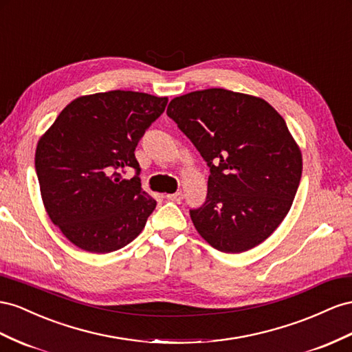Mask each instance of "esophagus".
I'll use <instances>...</instances> for the list:
<instances>
[{"instance_id":"obj_1","label":"esophagus","mask_w":352,"mask_h":352,"mask_svg":"<svg viewBox=\"0 0 352 352\" xmlns=\"http://www.w3.org/2000/svg\"><path fill=\"white\" fill-rule=\"evenodd\" d=\"M166 198H167V199H170V201H176V203H179V201H182L184 194L179 191V192H175V194H167V195H166Z\"/></svg>"}]
</instances>
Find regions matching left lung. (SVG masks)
Returning <instances> with one entry per match:
<instances>
[{"mask_svg":"<svg viewBox=\"0 0 352 352\" xmlns=\"http://www.w3.org/2000/svg\"><path fill=\"white\" fill-rule=\"evenodd\" d=\"M167 116L210 168L204 204L189 210L199 235L225 253L267 240L289 213L302 176L286 121L263 99L225 89L175 98Z\"/></svg>","mask_w":352,"mask_h":352,"instance_id":"obj_1","label":"left lung"}]
</instances>
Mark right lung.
I'll use <instances>...</instances> for the list:
<instances>
[{
    "label": "right lung",
    "mask_w": 352,
    "mask_h": 352,
    "mask_svg": "<svg viewBox=\"0 0 352 352\" xmlns=\"http://www.w3.org/2000/svg\"><path fill=\"white\" fill-rule=\"evenodd\" d=\"M167 98L112 90L72 100L38 142L35 172L52 222L80 249L131 243L157 201L140 186L135 151ZM135 176L124 179L127 169Z\"/></svg>",
    "instance_id": "1"
}]
</instances>
